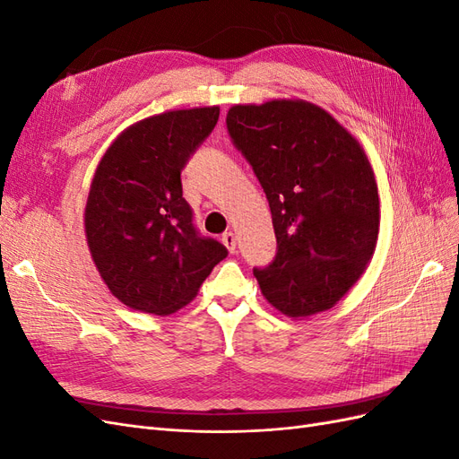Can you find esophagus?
<instances>
[{
    "instance_id": "esophagus-1",
    "label": "esophagus",
    "mask_w": 459,
    "mask_h": 459,
    "mask_svg": "<svg viewBox=\"0 0 459 459\" xmlns=\"http://www.w3.org/2000/svg\"><path fill=\"white\" fill-rule=\"evenodd\" d=\"M221 243H224L226 247H228V251L230 253H235V233L233 231H226L224 235H221Z\"/></svg>"
}]
</instances>
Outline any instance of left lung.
I'll use <instances>...</instances> for the list:
<instances>
[{
	"label": "left lung",
	"mask_w": 459,
	"mask_h": 459,
	"mask_svg": "<svg viewBox=\"0 0 459 459\" xmlns=\"http://www.w3.org/2000/svg\"><path fill=\"white\" fill-rule=\"evenodd\" d=\"M226 126L272 211L277 253L253 270L262 295L290 317L329 310L377 243L379 195L364 149L307 101L235 105Z\"/></svg>",
	"instance_id": "8db88e82"
}]
</instances>
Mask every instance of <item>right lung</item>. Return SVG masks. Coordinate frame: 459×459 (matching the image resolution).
Instances as JSON below:
<instances>
[{
    "mask_svg": "<svg viewBox=\"0 0 459 459\" xmlns=\"http://www.w3.org/2000/svg\"><path fill=\"white\" fill-rule=\"evenodd\" d=\"M218 117V107H203L145 118L97 166L84 214L88 247L110 293L134 310H179L228 256L193 224L182 191V170Z\"/></svg>",
    "mask_w": 459,
    "mask_h": 459,
    "instance_id": "1",
    "label": "right lung"
}]
</instances>
